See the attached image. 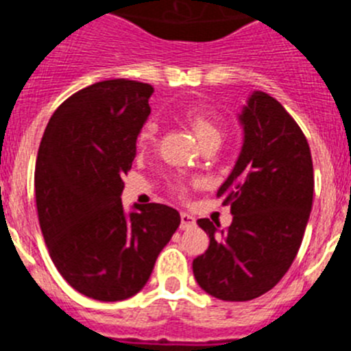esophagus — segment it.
<instances>
[{"label": "esophagus", "instance_id": "1", "mask_svg": "<svg viewBox=\"0 0 351 351\" xmlns=\"http://www.w3.org/2000/svg\"><path fill=\"white\" fill-rule=\"evenodd\" d=\"M180 219H182V222H180V229L182 230H189L195 226V219L192 217V215L182 213L180 215Z\"/></svg>", "mask_w": 351, "mask_h": 351}]
</instances>
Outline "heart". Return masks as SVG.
I'll return each mask as SVG.
<instances>
[{"label":"heart","mask_w":351,"mask_h":351,"mask_svg":"<svg viewBox=\"0 0 351 351\" xmlns=\"http://www.w3.org/2000/svg\"><path fill=\"white\" fill-rule=\"evenodd\" d=\"M183 119L191 125V129L194 131L195 138L199 140V143H204L208 140H220L222 138V129L215 121H211L210 117L204 115L203 112H199L195 108H187L183 112ZM156 134H157V125L156 122H147V124L141 128L140 134H138L136 147L140 148L141 152L148 150L156 143ZM175 191L178 194H183V187L180 183L175 185Z\"/></svg>","instance_id":"obj_1"}]
</instances>
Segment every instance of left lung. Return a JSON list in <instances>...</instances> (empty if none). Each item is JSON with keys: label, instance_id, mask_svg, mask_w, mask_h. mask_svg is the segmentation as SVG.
Here are the masks:
<instances>
[{"label": "left lung", "instance_id": "obj_1", "mask_svg": "<svg viewBox=\"0 0 351 351\" xmlns=\"http://www.w3.org/2000/svg\"><path fill=\"white\" fill-rule=\"evenodd\" d=\"M243 147L217 197L232 223L199 219L210 246L194 258L195 282L222 301L269 292L298 255L313 204V160L298 122L269 94L255 90L239 115Z\"/></svg>", "mask_w": 351, "mask_h": 351}]
</instances>
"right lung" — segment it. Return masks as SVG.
I'll use <instances>...</instances> for the list:
<instances>
[{
    "label": "right lung",
    "instance_id": "1",
    "mask_svg": "<svg viewBox=\"0 0 351 351\" xmlns=\"http://www.w3.org/2000/svg\"><path fill=\"white\" fill-rule=\"evenodd\" d=\"M152 93L125 78L89 85L53 112L38 148L34 192L50 258L96 301L140 292L180 226L175 208L134 204L125 213L121 201Z\"/></svg>",
    "mask_w": 351,
    "mask_h": 351
}]
</instances>
